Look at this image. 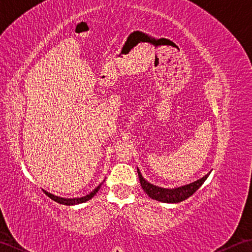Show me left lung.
Returning a JSON list of instances; mask_svg holds the SVG:
<instances>
[{
  "label": "left lung",
  "instance_id": "left-lung-1",
  "mask_svg": "<svg viewBox=\"0 0 252 252\" xmlns=\"http://www.w3.org/2000/svg\"><path fill=\"white\" fill-rule=\"evenodd\" d=\"M138 179H140V183L142 185V189L144 191L152 198V199L161 201L164 203H178L183 201L187 198L190 197L194 192L199 189V187L203 184V182L207 180V178L210 174V172L207 173L203 178L197 180L192 183L186 184L183 186L174 187V189H164V187H160L157 185H154L149 183L148 181L143 178L140 169L137 168Z\"/></svg>",
  "mask_w": 252,
  "mask_h": 252
}]
</instances>
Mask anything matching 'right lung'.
Segmentation results:
<instances>
[{
    "instance_id": "right-lung-1",
    "label": "right lung",
    "mask_w": 252,
    "mask_h": 252,
    "mask_svg": "<svg viewBox=\"0 0 252 252\" xmlns=\"http://www.w3.org/2000/svg\"><path fill=\"white\" fill-rule=\"evenodd\" d=\"M104 181H105V180H104ZM101 184H103V182H101V183H100L97 187H95V189H94L92 191H91L90 194L85 195V196H83V197H78V198H63V197H58V196L53 195V194H51V192H47V191H45V190H44V192H45V194H46L47 196H49V197L51 198L52 200H54V201H56V202H58V203H61V205L74 206V205H79V203H83V202H85V201L92 199V198L96 195V192H97V191L99 190Z\"/></svg>"
}]
</instances>
